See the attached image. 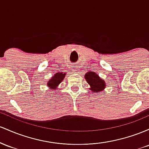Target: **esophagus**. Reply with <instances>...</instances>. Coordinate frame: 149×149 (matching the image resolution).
<instances>
[{
    "instance_id": "esophagus-1",
    "label": "esophagus",
    "mask_w": 149,
    "mask_h": 149,
    "mask_svg": "<svg viewBox=\"0 0 149 149\" xmlns=\"http://www.w3.org/2000/svg\"><path fill=\"white\" fill-rule=\"evenodd\" d=\"M77 66H75L74 68V70H74V72H76L77 70Z\"/></svg>"
}]
</instances>
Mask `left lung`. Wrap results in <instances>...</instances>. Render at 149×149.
Returning <instances> with one entry per match:
<instances>
[{"instance_id": "left-lung-1", "label": "left lung", "mask_w": 149, "mask_h": 149, "mask_svg": "<svg viewBox=\"0 0 149 149\" xmlns=\"http://www.w3.org/2000/svg\"><path fill=\"white\" fill-rule=\"evenodd\" d=\"M84 78L89 84V89L93 93L100 92L106 88V85L104 80L94 72H87L84 75Z\"/></svg>"}]
</instances>
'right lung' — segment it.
<instances>
[{"instance_id":"right-lung-1","label":"right lung","mask_w":149,"mask_h":149,"mask_svg":"<svg viewBox=\"0 0 149 149\" xmlns=\"http://www.w3.org/2000/svg\"><path fill=\"white\" fill-rule=\"evenodd\" d=\"M66 73H63V72H57L56 74H55L47 82V86L49 87L50 89H55L57 90L58 86H59V84H61L63 80L64 79L65 77Z\"/></svg>"}]
</instances>
